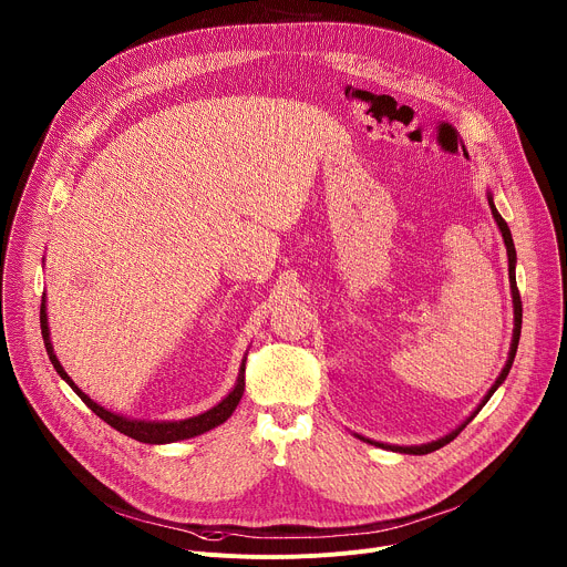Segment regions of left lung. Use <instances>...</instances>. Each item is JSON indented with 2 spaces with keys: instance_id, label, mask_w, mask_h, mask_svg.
Returning <instances> with one entry per match:
<instances>
[{
  "instance_id": "1",
  "label": "left lung",
  "mask_w": 567,
  "mask_h": 567,
  "mask_svg": "<svg viewBox=\"0 0 567 567\" xmlns=\"http://www.w3.org/2000/svg\"><path fill=\"white\" fill-rule=\"evenodd\" d=\"M489 206H492V215H494V219H496V224L501 226V233H503V239H505V247H507V256H509V282H512V296H514V341H512V350H509V359H507V363H505V368H503V372H501V377L496 379V383L492 385V390L487 392V396L482 399V403H480V409L484 406V403L489 401V396L498 390V385L507 379V374H509V370H512V363H514V357H516V350H518V341H520V326H523V302H520V293H518V287H516V249H514V239H512V230H509V226H507V221L503 219V215L496 210V206H494V197L489 195ZM480 409L460 426V429H455L453 433H449L446 437H442V440H437V442H431V444H422V446H390V444H379V442H370V440H365V442H370V444H374V446H381V449H392V451H399V453H411V455H426V453H433V451H437V449H442V446H446L449 442H453L457 435H460V431L480 413ZM363 440V437H361Z\"/></svg>"
}]
</instances>
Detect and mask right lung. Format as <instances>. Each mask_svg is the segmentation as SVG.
I'll return each instance as SVG.
<instances>
[{
	"instance_id": "right-lung-1",
	"label": "right lung",
	"mask_w": 567,
	"mask_h": 567,
	"mask_svg": "<svg viewBox=\"0 0 567 567\" xmlns=\"http://www.w3.org/2000/svg\"><path fill=\"white\" fill-rule=\"evenodd\" d=\"M40 328H42V339H44V348H47V354L55 368V372L71 385V390L83 399L87 403V409L94 411L103 422H107L112 429H116L118 433L132 437V440H138V442H145V444H168V442H177V440H188V437H195V435H202L219 424H224L233 411L237 409V403L241 399V394H245V370H247V359L241 361V368H239V377H237V383L235 388L228 392L226 399H221L215 409L206 411L204 415H197V417H190V420H182V422H143V420H127L123 415H116L112 411H105L103 406H99L96 401H92L83 390H80L71 377L64 372V368L60 365V361L55 359L53 354V348H51V341H49V326H47V307L44 302L40 305Z\"/></svg>"
}]
</instances>
